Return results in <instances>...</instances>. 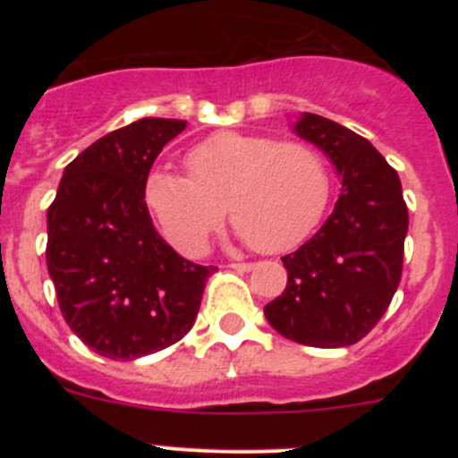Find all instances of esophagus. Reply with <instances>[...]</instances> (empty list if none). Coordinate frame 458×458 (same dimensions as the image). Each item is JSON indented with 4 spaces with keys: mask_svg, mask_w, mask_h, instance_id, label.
Masks as SVG:
<instances>
[{
    "mask_svg": "<svg viewBox=\"0 0 458 458\" xmlns=\"http://www.w3.org/2000/svg\"><path fill=\"white\" fill-rule=\"evenodd\" d=\"M232 268L241 270V273H250V270H252V264H248V261H238V264H232Z\"/></svg>",
    "mask_w": 458,
    "mask_h": 458,
    "instance_id": "34e87169",
    "label": "esophagus"
}]
</instances>
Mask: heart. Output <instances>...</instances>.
I'll list each match as a JSON object with an SVG mask.
<instances>
[{
  "label": "heart",
  "instance_id": "1",
  "mask_svg": "<svg viewBox=\"0 0 458 458\" xmlns=\"http://www.w3.org/2000/svg\"><path fill=\"white\" fill-rule=\"evenodd\" d=\"M190 179L153 169L144 185L148 210L179 252L199 257L226 213L238 236L264 254L305 241L330 201V167L317 147L270 135L222 131L185 156Z\"/></svg>",
  "mask_w": 458,
  "mask_h": 458
}]
</instances>
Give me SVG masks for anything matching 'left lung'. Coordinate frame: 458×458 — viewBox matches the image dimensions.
Masks as SVG:
<instances>
[{"label":"left lung","mask_w":458,"mask_h":458,"mask_svg":"<svg viewBox=\"0 0 458 458\" xmlns=\"http://www.w3.org/2000/svg\"><path fill=\"white\" fill-rule=\"evenodd\" d=\"M291 128L326 153L342 190L321 229L282 257L286 289L264 314L291 342L342 349L378 323L402 279L408 233L402 181L371 141L326 116L302 112Z\"/></svg>","instance_id":"8db88e82"}]
</instances>
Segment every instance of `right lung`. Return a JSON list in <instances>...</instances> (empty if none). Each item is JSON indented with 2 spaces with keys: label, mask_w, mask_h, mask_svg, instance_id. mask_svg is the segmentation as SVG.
<instances>
[{
  "label": "right lung",
  "mask_w": 458,
  "mask_h": 458,
  "mask_svg": "<svg viewBox=\"0 0 458 458\" xmlns=\"http://www.w3.org/2000/svg\"><path fill=\"white\" fill-rule=\"evenodd\" d=\"M188 121L144 116L84 148L47 208V273L71 330L112 360H137L192 327L216 266L192 264L156 232L144 185Z\"/></svg>",
  "instance_id": "add662e5"
}]
</instances>
